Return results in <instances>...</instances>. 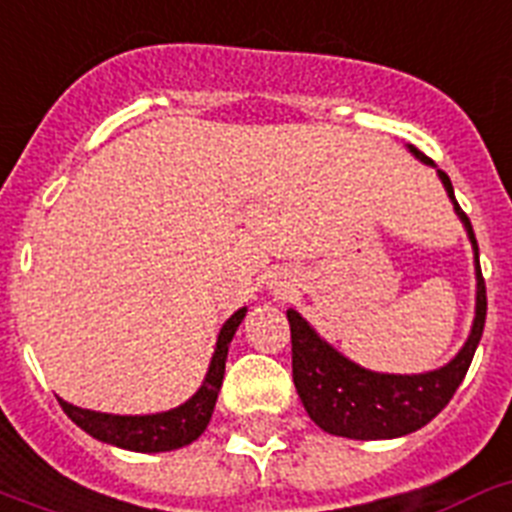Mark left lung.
Wrapping results in <instances>:
<instances>
[{
    "instance_id": "8db88e82",
    "label": "left lung",
    "mask_w": 512,
    "mask_h": 512,
    "mask_svg": "<svg viewBox=\"0 0 512 512\" xmlns=\"http://www.w3.org/2000/svg\"><path fill=\"white\" fill-rule=\"evenodd\" d=\"M406 148L411 156L437 169L435 161H429L422 150H416L414 145ZM437 176L474 249L476 309L471 333L461 351L440 369L419 372V375H388L351 362L336 346H330L296 309H289L286 317L291 325V367H294L296 393L302 398L309 419L328 435L349 437V440H393L422 429L448 406L471 367L476 346L482 341L484 320H487V289L479 268V244L471 221L455 200L450 176L440 169Z\"/></svg>"
}]
</instances>
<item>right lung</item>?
<instances>
[{
    "label": "right lung",
    "mask_w": 512,
    "mask_h": 512,
    "mask_svg": "<svg viewBox=\"0 0 512 512\" xmlns=\"http://www.w3.org/2000/svg\"><path fill=\"white\" fill-rule=\"evenodd\" d=\"M244 315H247V307L236 309L234 315L223 322L203 385L195 390L192 398L179 403L176 409L158 411V414L122 416L80 409V406H72V403L62 401V398H59V406L83 432L106 442V445H114V448L135 450V453H166V450L184 448V445H190V442H195L197 437L203 435L210 416H213L223 372H226L229 343L234 338L236 328L242 325Z\"/></svg>",
    "instance_id": "1"
}]
</instances>
